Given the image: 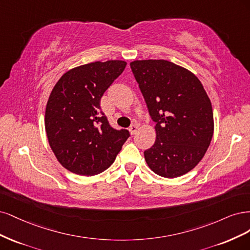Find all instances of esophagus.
Segmentation results:
<instances>
[{"mask_svg": "<svg viewBox=\"0 0 250 250\" xmlns=\"http://www.w3.org/2000/svg\"><path fill=\"white\" fill-rule=\"evenodd\" d=\"M128 130H130V133L132 134V135H134L136 132H137V130H138V125H132L131 126H130V128H128Z\"/></svg>", "mask_w": 250, "mask_h": 250, "instance_id": "1", "label": "esophagus"}]
</instances>
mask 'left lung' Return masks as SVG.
Returning <instances> with one entry per match:
<instances>
[{
	"label": "left lung",
	"instance_id": "1",
	"mask_svg": "<svg viewBox=\"0 0 250 250\" xmlns=\"http://www.w3.org/2000/svg\"><path fill=\"white\" fill-rule=\"evenodd\" d=\"M131 68L156 123V141L144 151L149 168L163 178L192 170L210 146L211 101L191 71L167 60H136Z\"/></svg>",
	"mask_w": 250,
	"mask_h": 250
}]
</instances>
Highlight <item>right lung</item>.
<instances>
[{
	"instance_id": "add662e5",
	"label": "right lung",
	"mask_w": 250,
	"mask_h": 250,
	"mask_svg": "<svg viewBox=\"0 0 250 250\" xmlns=\"http://www.w3.org/2000/svg\"><path fill=\"white\" fill-rule=\"evenodd\" d=\"M126 62L96 61L65 72L56 83L45 108V132L50 146L67 170L94 175L114 162L130 137L115 130L101 110V99L123 74Z\"/></svg>"
}]
</instances>
